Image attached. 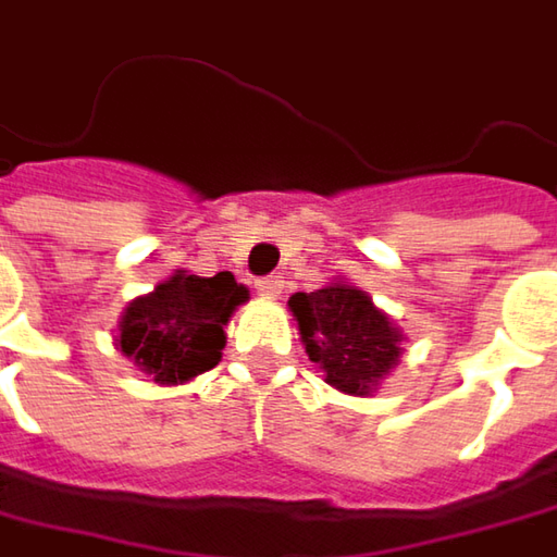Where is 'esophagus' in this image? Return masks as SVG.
Listing matches in <instances>:
<instances>
[{
	"mask_svg": "<svg viewBox=\"0 0 557 557\" xmlns=\"http://www.w3.org/2000/svg\"><path fill=\"white\" fill-rule=\"evenodd\" d=\"M255 289L261 293V296H280V289H283V280L280 277H261V280H255Z\"/></svg>",
	"mask_w": 557,
	"mask_h": 557,
	"instance_id": "1",
	"label": "esophagus"
}]
</instances>
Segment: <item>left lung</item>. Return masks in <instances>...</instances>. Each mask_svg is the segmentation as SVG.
Segmentation results:
<instances>
[{"instance_id":"1","label":"left lung","mask_w":557,"mask_h":557,"mask_svg":"<svg viewBox=\"0 0 557 557\" xmlns=\"http://www.w3.org/2000/svg\"><path fill=\"white\" fill-rule=\"evenodd\" d=\"M289 308L299 321L308 358L343 393L368 396L399 361V326L355 286L333 283L314 293H296Z\"/></svg>"}]
</instances>
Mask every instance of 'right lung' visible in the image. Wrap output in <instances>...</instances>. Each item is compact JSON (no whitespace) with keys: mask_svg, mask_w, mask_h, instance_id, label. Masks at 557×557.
Segmentation results:
<instances>
[{"mask_svg":"<svg viewBox=\"0 0 557 557\" xmlns=\"http://www.w3.org/2000/svg\"><path fill=\"white\" fill-rule=\"evenodd\" d=\"M246 299L249 289L231 271L214 277L181 271L156 286V293L127 305L117 346L158 383H183L221 361L224 324Z\"/></svg>","mask_w":557,"mask_h":557,"instance_id":"1","label":"right lung"}]
</instances>
